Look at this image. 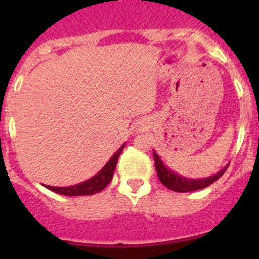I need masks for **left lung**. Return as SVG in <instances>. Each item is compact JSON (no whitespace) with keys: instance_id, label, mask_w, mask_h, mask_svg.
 <instances>
[{"instance_id":"obj_1","label":"left lung","mask_w":259,"mask_h":259,"mask_svg":"<svg viewBox=\"0 0 259 259\" xmlns=\"http://www.w3.org/2000/svg\"><path fill=\"white\" fill-rule=\"evenodd\" d=\"M153 158H154L155 171H157V175L159 178V180H161V183L164 187H167V188L174 192H192L206 188L210 184L217 182L226 172V170H227V167H224L223 170H221L219 172L215 174V175L210 176V178H206V179H187V178H183V176H179L178 174L168 170L162 163V161L155 154V152H153Z\"/></svg>"}]
</instances>
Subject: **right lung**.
I'll return each mask as SVG.
<instances>
[{
  "label": "right lung",
  "mask_w": 259,
  "mask_h": 259,
  "mask_svg": "<svg viewBox=\"0 0 259 259\" xmlns=\"http://www.w3.org/2000/svg\"><path fill=\"white\" fill-rule=\"evenodd\" d=\"M123 149H124V145L120 146V149L110 158V161L105 164L104 168L98 174H96L92 179L80 183L77 185H72V187H49V185H45V187L50 191L56 192L58 194H63V196H91V194L98 193L113 179L114 170H115L116 163H118V158L122 154Z\"/></svg>",
  "instance_id": "1"
}]
</instances>
